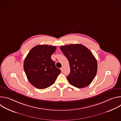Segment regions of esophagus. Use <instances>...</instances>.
<instances>
[{"instance_id":"34e87169","label":"esophagus","mask_w":121,"mask_h":121,"mask_svg":"<svg viewBox=\"0 0 121 121\" xmlns=\"http://www.w3.org/2000/svg\"><path fill=\"white\" fill-rule=\"evenodd\" d=\"M60 69H61V70L62 72L63 71V67H61V68H60Z\"/></svg>"}]
</instances>
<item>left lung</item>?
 <instances>
[{
	"label": "left lung",
	"instance_id": "obj_1",
	"mask_svg": "<svg viewBox=\"0 0 121 121\" xmlns=\"http://www.w3.org/2000/svg\"><path fill=\"white\" fill-rule=\"evenodd\" d=\"M60 48L69 64L70 72L66 77L69 82L78 88L89 85L95 77L98 67L91 51L81 44L64 45Z\"/></svg>",
	"mask_w": 121,
	"mask_h": 121
}]
</instances>
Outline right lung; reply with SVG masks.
Segmentation results:
<instances>
[{"label":"right lung","instance_id":"add662e5","mask_svg":"<svg viewBox=\"0 0 121 121\" xmlns=\"http://www.w3.org/2000/svg\"><path fill=\"white\" fill-rule=\"evenodd\" d=\"M56 49L55 46L36 45L30 50L24 59L23 67L27 79L37 89H44L52 85L61 73L51 59Z\"/></svg>","mask_w":121,"mask_h":121}]
</instances>
